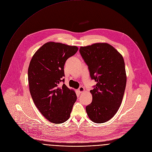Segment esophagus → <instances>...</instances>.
<instances>
[{
    "label": "esophagus",
    "instance_id": "1",
    "mask_svg": "<svg viewBox=\"0 0 152 152\" xmlns=\"http://www.w3.org/2000/svg\"><path fill=\"white\" fill-rule=\"evenodd\" d=\"M77 91H78V92H79V93H82L84 91H85V89H84V88L83 87H82V86H80L79 88V89H77Z\"/></svg>",
    "mask_w": 152,
    "mask_h": 152
}]
</instances>
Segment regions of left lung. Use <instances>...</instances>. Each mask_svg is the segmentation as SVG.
<instances>
[{
  "label": "left lung",
  "mask_w": 152,
  "mask_h": 152,
  "mask_svg": "<svg viewBox=\"0 0 152 152\" xmlns=\"http://www.w3.org/2000/svg\"><path fill=\"white\" fill-rule=\"evenodd\" d=\"M80 54L96 84L91 90L92 102L86 107L89 118L103 123L118 111L123 98L127 77L123 56L107 43L81 47Z\"/></svg>",
  "instance_id": "obj_1"
}]
</instances>
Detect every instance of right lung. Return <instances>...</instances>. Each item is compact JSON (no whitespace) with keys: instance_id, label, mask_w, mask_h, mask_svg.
I'll use <instances>...</instances> for the list:
<instances>
[{"instance_id":"obj_1","label":"right lung","mask_w":152,"mask_h":152,"mask_svg":"<svg viewBox=\"0 0 152 152\" xmlns=\"http://www.w3.org/2000/svg\"><path fill=\"white\" fill-rule=\"evenodd\" d=\"M76 46L49 42L33 56L28 70L29 91L33 101L49 121L61 124L70 117L77 96L64 83V66L77 51Z\"/></svg>"}]
</instances>
